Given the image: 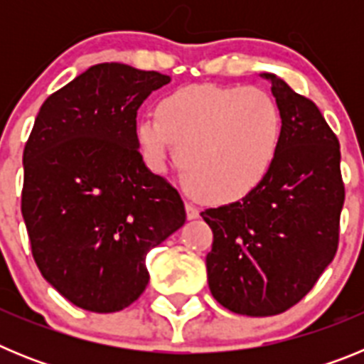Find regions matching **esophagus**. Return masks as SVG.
I'll use <instances>...</instances> for the list:
<instances>
[{"instance_id":"34e87169","label":"esophagus","mask_w":364,"mask_h":364,"mask_svg":"<svg viewBox=\"0 0 364 364\" xmlns=\"http://www.w3.org/2000/svg\"><path fill=\"white\" fill-rule=\"evenodd\" d=\"M186 215H188L189 220H193V218H198L200 211H198L197 205L191 204V202H188V204H186Z\"/></svg>"}]
</instances>
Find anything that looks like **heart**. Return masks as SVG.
<instances>
[{"instance_id": "obj_1", "label": "heart", "mask_w": 364, "mask_h": 364, "mask_svg": "<svg viewBox=\"0 0 364 364\" xmlns=\"http://www.w3.org/2000/svg\"><path fill=\"white\" fill-rule=\"evenodd\" d=\"M147 166L160 171L171 146L188 191L208 202H233L262 184L277 159L282 118L257 87L188 85L156 104V120L134 127Z\"/></svg>"}]
</instances>
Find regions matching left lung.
<instances>
[{
	"mask_svg": "<svg viewBox=\"0 0 364 364\" xmlns=\"http://www.w3.org/2000/svg\"><path fill=\"white\" fill-rule=\"evenodd\" d=\"M264 76L282 118L277 159L242 200L200 213L213 231L211 295L252 317L290 310L314 288L337 253L345 204L336 133L310 98Z\"/></svg>",
	"mask_w": 364,
	"mask_h": 364,
	"instance_id": "1",
	"label": "left lung"
}]
</instances>
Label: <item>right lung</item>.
<instances>
[{
	"mask_svg": "<svg viewBox=\"0 0 364 364\" xmlns=\"http://www.w3.org/2000/svg\"><path fill=\"white\" fill-rule=\"evenodd\" d=\"M169 76L98 63L45 100L23 149L21 215L47 282L96 314L133 304L146 255L186 222L184 202L138 151L144 100Z\"/></svg>",
	"mask_w": 364,
	"mask_h": 364,
	"instance_id": "right-lung-1",
	"label": "right lung"
}]
</instances>
